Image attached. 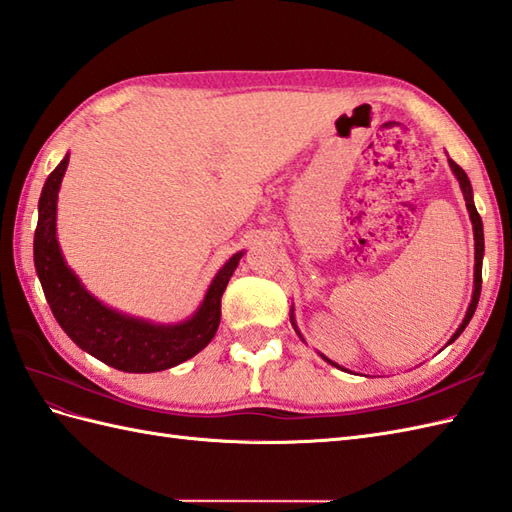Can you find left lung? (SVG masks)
I'll return each instance as SVG.
<instances>
[{
  "label": "left lung",
  "instance_id": "8db88e82",
  "mask_svg": "<svg viewBox=\"0 0 512 512\" xmlns=\"http://www.w3.org/2000/svg\"><path fill=\"white\" fill-rule=\"evenodd\" d=\"M449 161V168H451V172H454V176L458 178V183H460V189H462V196H465V202H467V211H469V218H471V224H473V240H475V268H473V296H471V303H469V307H467V314H465V320H462L460 323V327L456 329V334L449 338V342L447 344H451L454 342L462 331H465V327L469 325V320H471V316L475 314V307H478V301H480V290H482V257H484V229H482V218H480V213H478V209H475V205H473V189H471V183H469V176H467V172L460 168L458 163H454L451 159H447ZM292 314H290V323H292V327H294V331L296 334H299V338L303 340V336H301V331H299V327H296V323H294V310H290ZM320 358H323L325 362H329L331 366H336V368H342V366H338L336 362H331L329 358H325L323 353H320ZM344 371V368H342Z\"/></svg>",
  "mask_w": 512,
  "mask_h": 512
}]
</instances>
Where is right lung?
<instances>
[{"instance_id": "obj_1", "label": "right lung", "mask_w": 512, "mask_h": 512, "mask_svg": "<svg viewBox=\"0 0 512 512\" xmlns=\"http://www.w3.org/2000/svg\"><path fill=\"white\" fill-rule=\"evenodd\" d=\"M67 165L69 152L43 185L34 231V268L56 323L82 351L124 373H157L194 358L216 336L222 294L244 251L227 259L209 283L198 310L183 323L161 325L117 312L82 285L58 246L56 202Z\"/></svg>"}]
</instances>
